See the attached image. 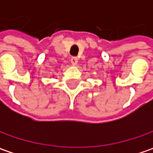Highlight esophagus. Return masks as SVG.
<instances>
[{"instance_id":"34e87169","label":"esophagus","mask_w":153,"mask_h":153,"mask_svg":"<svg viewBox=\"0 0 153 153\" xmlns=\"http://www.w3.org/2000/svg\"><path fill=\"white\" fill-rule=\"evenodd\" d=\"M77 62H78V59H77L76 57L71 58V65H76L77 64Z\"/></svg>"}]
</instances>
